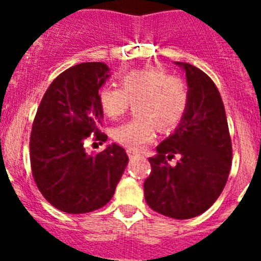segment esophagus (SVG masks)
<instances>
[{
  "label": "esophagus",
  "instance_id": "esophagus-1",
  "mask_svg": "<svg viewBox=\"0 0 261 261\" xmlns=\"http://www.w3.org/2000/svg\"><path fill=\"white\" fill-rule=\"evenodd\" d=\"M126 154H128V156H129V158H130V159H133V158H135V156L140 155V154H137V151L130 150V149H129V150H126Z\"/></svg>",
  "mask_w": 261,
  "mask_h": 261
}]
</instances>
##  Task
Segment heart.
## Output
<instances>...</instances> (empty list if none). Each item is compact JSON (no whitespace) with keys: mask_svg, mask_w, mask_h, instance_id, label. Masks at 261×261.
Here are the masks:
<instances>
[{"mask_svg":"<svg viewBox=\"0 0 261 261\" xmlns=\"http://www.w3.org/2000/svg\"><path fill=\"white\" fill-rule=\"evenodd\" d=\"M119 87L103 86L98 105L108 119H119L136 103L138 117L114 129V138L130 150H141L155 137V126L168 132L180 124L191 100L190 85L159 68H135L119 77Z\"/></svg>","mask_w":261,"mask_h":261,"instance_id":"obj_1","label":"heart"}]
</instances>
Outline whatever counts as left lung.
<instances>
[{
	"mask_svg": "<svg viewBox=\"0 0 261 261\" xmlns=\"http://www.w3.org/2000/svg\"><path fill=\"white\" fill-rule=\"evenodd\" d=\"M177 64L190 85V107L174 135L149 158L151 171L144 193L153 211L188 220L220 197L231 168L232 146L225 106L212 78L191 64ZM175 155H180L181 161L171 168L167 161Z\"/></svg>",
	"mask_w": 261,
	"mask_h": 261,
	"instance_id": "obj_1",
	"label": "left lung"
}]
</instances>
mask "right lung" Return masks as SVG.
<instances>
[{
	"label": "right lung",
	"instance_id": "add662e5",
	"mask_svg": "<svg viewBox=\"0 0 261 261\" xmlns=\"http://www.w3.org/2000/svg\"><path fill=\"white\" fill-rule=\"evenodd\" d=\"M103 62H84L53 80L36 111L30 137L34 180L52 206L65 213H89L102 208L114 196L128 163L116 144L98 154H87L84 141L99 130L103 112L98 91L110 77Z\"/></svg>",
	"mask_w": 261,
	"mask_h": 261
}]
</instances>
